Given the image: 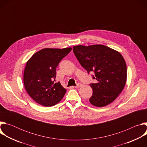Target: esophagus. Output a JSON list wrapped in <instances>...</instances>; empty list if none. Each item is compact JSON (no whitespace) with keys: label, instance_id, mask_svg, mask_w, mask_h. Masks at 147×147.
I'll return each instance as SVG.
<instances>
[{"label":"esophagus","instance_id":"34e87169","mask_svg":"<svg viewBox=\"0 0 147 147\" xmlns=\"http://www.w3.org/2000/svg\"><path fill=\"white\" fill-rule=\"evenodd\" d=\"M81 86H82V84H81V83H78L77 84V86H75L74 87H75L76 88H78L81 87Z\"/></svg>","mask_w":147,"mask_h":147}]
</instances>
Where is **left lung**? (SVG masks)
Masks as SVG:
<instances>
[{"label": "left lung", "mask_w": 147, "mask_h": 147, "mask_svg": "<svg viewBox=\"0 0 147 147\" xmlns=\"http://www.w3.org/2000/svg\"><path fill=\"white\" fill-rule=\"evenodd\" d=\"M73 52L80 65L96 83L90 84L93 93L90 103L103 107L112 103L123 91L127 79V66L122 55L103 45L73 47Z\"/></svg>", "instance_id": "8db88e82"}]
</instances>
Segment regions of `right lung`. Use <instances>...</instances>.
I'll return each instance as SVG.
<instances>
[{
	"label": "right lung",
	"instance_id": "obj_1",
	"mask_svg": "<svg viewBox=\"0 0 147 147\" xmlns=\"http://www.w3.org/2000/svg\"><path fill=\"white\" fill-rule=\"evenodd\" d=\"M71 51V48L43 49L34 54L27 62L24 71V87L38 103L52 107L65 95L66 90L55 81L56 69Z\"/></svg>",
	"mask_w": 147,
	"mask_h": 147
}]
</instances>
